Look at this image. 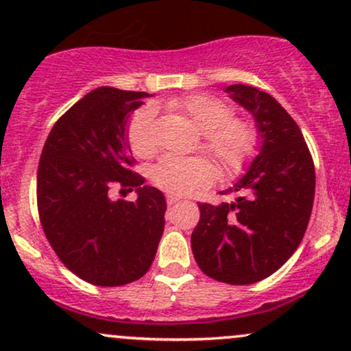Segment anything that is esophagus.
<instances>
[{
    "mask_svg": "<svg viewBox=\"0 0 351 351\" xmlns=\"http://www.w3.org/2000/svg\"><path fill=\"white\" fill-rule=\"evenodd\" d=\"M167 203H168V206H173V204L180 203V198H176V196H173V195H168L167 196Z\"/></svg>",
    "mask_w": 351,
    "mask_h": 351,
    "instance_id": "34e87169",
    "label": "esophagus"
}]
</instances>
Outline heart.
<instances>
[{
    "mask_svg": "<svg viewBox=\"0 0 351 351\" xmlns=\"http://www.w3.org/2000/svg\"><path fill=\"white\" fill-rule=\"evenodd\" d=\"M171 114L181 117L201 134V148L226 175L237 173L251 158L257 135L251 123L232 119V107L223 100L204 94L171 99L167 102ZM127 140L134 155L148 158L156 150L153 108L143 107L128 123ZM216 178V170L201 156L176 158L165 156L152 171L153 183L171 195L184 196L208 186Z\"/></svg>",
    "mask_w": 351,
    "mask_h": 351,
    "instance_id": "1",
    "label": "heart"
}]
</instances>
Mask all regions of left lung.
Masks as SVG:
<instances>
[{
    "instance_id": "8db88e82",
    "label": "left lung",
    "mask_w": 351,
    "mask_h": 351,
    "mask_svg": "<svg viewBox=\"0 0 351 351\" xmlns=\"http://www.w3.org/2000/svg\"><path fill=\"white\" fill-rule=\"evenodd\" d=\"M226 92L254 117L259 153L229 188L232 203H199L191 249L199 269L232 285L259 282L299 247L315 196V168L299 125L267 92L232 84Z\"/></svg>"
}]
</instances>
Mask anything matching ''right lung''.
<instances>
[{"mask_svg": "<svg viewBox=\"0 0 351 351\" xmlns=\"http://www.w3.org/2000/svg\"><path fill=\"white\" fill-rule=\"evenodd\" d=\"M147 92L99 87L52 127L38 167V209L60 263L88 284L117 287L150 269L165 229L167 201L132 171L128 117ZM137 191L114 200L111 189Z\"/></svg>", "mask_w": 351, "mask_h": 351, "instance_id": "1", "label": "right lung"}]
</instances>
